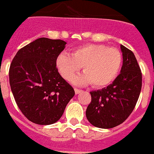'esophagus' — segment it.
<instances>
[{
  "label": "esophagus",
  "instance_id": "1",
  "mask_svg": "<svg viewBox=\"0 0 154 154\" xmlns=\"http://www.w3.org/2000/svg\"><path fill=\"white\" fill-rule=\"evenodd\" d=\"M82 90H80V89H78V88H75V94H79V93H81Z\"/></svg>",
  "mask_w": 154,
  "mask_h": 154
}]
</instances>
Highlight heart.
Returning a JSON list of instances; mask_svg holds the SVG:
<instances>
[{"label":"heart","mask_w":154,"mask_h":154,"mask_svg":"<svg viewBox=\"0 0 154 154\" xmlns=\"http://www.w3.org/2000/svg\"><path fill=\"white\" fill-rule=\"evenodd\" d=\"M122 64V54L118 49L103 44H90L74 49L71 55L61 52L56 59L60 75L70 80L82 66L85 74L76 76L73 82L76 85L92 83L94 87L109 85L118 75Z\"/></svg>","instance_id":"b5f03b06"}]
</instances>
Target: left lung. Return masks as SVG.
I'll return each instance as SVG.
<instances>
[{"label":"left lung","instance_id":"1","mask_svg":"<svg viewBox=\"0 0 154 154\" xmlns=\"http://www.w3.org/2000/svg\"><path fill=\"white\" fill-rule=\"evenodd\" d=\"M123 57L121 74L106 88L90 92L92 100L86 117L97 128L117 126L133 112L142 88V73L134 53L121 45Z\"/></svg>","mask_w":154,"mask_h":154}]
</instances>
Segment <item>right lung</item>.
I'll return each instance as SVG.
<instances>
[{"instance_id":"obj_1","label":"right lung","mask_w":154,"mask_h":154,"mask_svg":"<svg viewBox=\"0 0 154 154\" xmlns=\"http://www.w3.org/2000/svg\"><path fill=\"white\" fill-rule=\"evenodd\" d=\"M66 44L60 39L40 38L20 49L11 64L9 77L14 100L35 124L57 122L75 95L56 66Z\"/></svg>"}]
</instances>
